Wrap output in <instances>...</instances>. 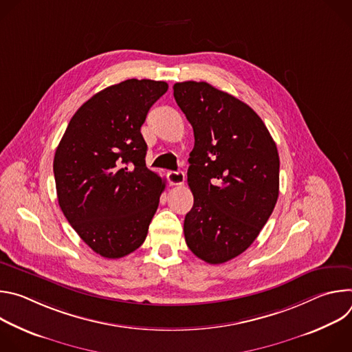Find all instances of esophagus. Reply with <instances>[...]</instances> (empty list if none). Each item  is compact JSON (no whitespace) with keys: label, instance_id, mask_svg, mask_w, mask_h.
I'll return each instance as SVG.
<instances>
[{"label":"esophagus","instance_id":"obj_1","mask_svg":"<svg viewBox=\"0 0 352 352\" xmlns=\"http://www.w3.org/2000/svg\"><path fill=\"white\" fill-rule=\"evenodd\" d=\"M170 185H182L185 181V174L182 171H170L167 174Z\"/></svg>","mask_w":352,"mask_h":352}]
</instances>
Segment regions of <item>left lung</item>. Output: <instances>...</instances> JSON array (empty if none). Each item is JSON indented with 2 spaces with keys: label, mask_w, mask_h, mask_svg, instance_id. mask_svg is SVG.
<instances>
[{
  "label": "left lung",
  "mask_w": 352,
  "mask_h": 352,
  "mask_svg": "<svg viewBox=\"0 0 352 352\" xmlns=\"http://www.w3.org/2000/svg\"><path fill=\"white\" fill-rule=\"evenodd\" d=\"M173 89L195 136L185 241L199 259L220 265L252 245L273 213L277 146L261 117L236 97L206 82H179Z\"/></svg>",
  "instance_id": "obj_1"
}]
</instances>
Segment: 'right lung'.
<instances>
[{"instance_id": "obj_1", "label": "right lung", "mask_w": 352, "mask_h": 352, "mask_svg": "<svg viewBox=\"0 0 352 352\" xmlns=\"http://www.w3.org/2000/svg\"><path fill=\"white\" fill-rule=\"evenodd\" d=\"M167 89L162 80L128 79L96 93L74 114L56 150L60 208L103 258L136 250L157 210L166 185L146 167L140 126Z\"/></svg>"}]
</instances>
